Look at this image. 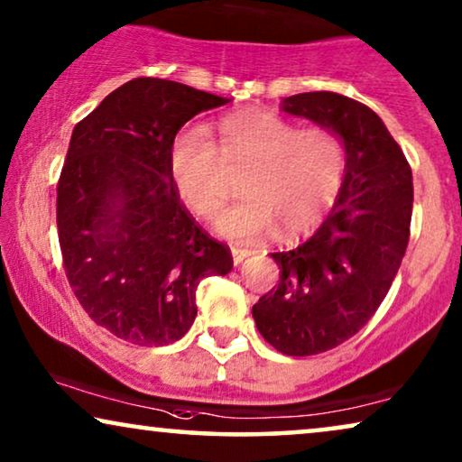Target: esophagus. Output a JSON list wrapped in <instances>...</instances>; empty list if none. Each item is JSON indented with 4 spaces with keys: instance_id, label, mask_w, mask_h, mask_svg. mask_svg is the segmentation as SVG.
I'll return each mask as SVG.
<instances>
[{
    "instance_id": "1",
    "label": "esophagus",
    "mask_w": 462,
    "mask_h": 462,
    "mask_svg": "<svg viewBox=\"0 0 462 462\" xmlns=\"http://www.w3.org/2000/svg\"><path fill=\"white\" fill-rule=\"evenodd\" d=\"M231 254H233V263L239 264V263L244 261V258H248V256L254 254V250H252V248H239V245H233Z\"/></svg>"
}]
</instances>
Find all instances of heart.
<instances>
[{
    "mask_svg": "<svg viewBox=\"0 0 462 462\" xmlns=\"http://www.w3.org/2000/svg\"><path fill=\"white\" fill-rule=\"evenodd\" d=\"M218 143L201 125L182 128L168 151L170 179L182 204L201 218H214L231 195L226 163L245 166L248 195L218 218L231 239L256 242L282 226L296 236L324 217L346 176V147L324 125L299 128L275 113L248 109L218 122Z\"/></svg>",
    "mask_w": 462,
    "mask_h": 462,
    "instance_id": "obj_1",
    "label": "heart"
}]
</instances>
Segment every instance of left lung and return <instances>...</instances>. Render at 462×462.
Instances as JSON below:
<instances>
[{
  "mask_svg": "<svg viewBox=\"0 0 462 462\" xmlns=\"http://www.w3.org/2000/svg\"><path fill=\"white\" fill-rule=\"evenodd\" d=\"M282 109L334 130L346 147L337 204L307 242L271 254L280 282L252 307L271 346L305 357L356 337L381 307L408 248L414 189L406 155L370 106L305 92Z\"/></svg>",
  "mask_w": 462,
  "mask_h": 462,
  "instance_id": "8db88e82",
  "label": "left lung"
}]
</instances>
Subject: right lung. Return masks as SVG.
<instances>
[{"mask_svg":"<svg viewBox=\"0 0 462 462\" xmlns=\"http://www.w3.org/2000/svg\"><path fill=\"white\" fill-rule=\"evenodd\" d=\"M225 103L179 81L136 78L73 128L56 187L62 264L84 311L117 338H182L199 282L233 269L231 250L195 223L168 170L176 132Z\"/></svg>","mask_w":462,"mask_h":462,"instance_id":"right-lung-1","label":"right lung"}]
</instances>
